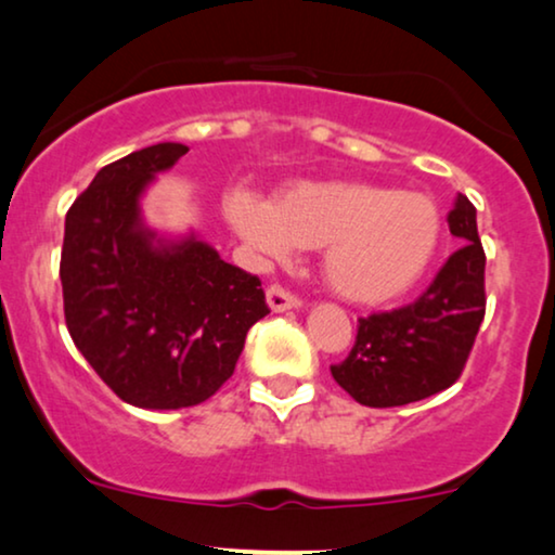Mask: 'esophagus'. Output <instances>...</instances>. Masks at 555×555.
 I'll return each instance as SVG.
<instances>
[{
	"label": "esophagus",
	"instance_id": "34e87169",
	"mask_svg": "<svg viewBox=\"0 0 555 555\" xmlns=\"http://www.w3.org/2000/svg\"><path fill=\"white\" fill-rule=\"evenodd\" d=\"M266 301H269V307L273 309V312H286V309H297L301 305V299L297 297V294L284 289L282 284H271L269 289H266Z\"/></svg>",
	"mask_w": 555,
	"mask_h": 555
}]
</instances>
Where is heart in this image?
I'll return each instance as SVG.
<instances>
[{
  "label": "heart",
  "mask_w": 555,
  "mask_h": 555,
  "mask_svg": "<svg viewBox=\"0 0 555 555\" xmlns=\"http://www.w3.org/2000/svg\"><path fill=\"white\" fill-rule=\"evenodd\" d=\"M225 212L263 258L324 248L330 289L354 305H386L424 276L441 241V212L424 192L371 182H297L266 203L233 192Z\"/></svg>",
  "instance_id": "b5f03b06"
}]
</instances>
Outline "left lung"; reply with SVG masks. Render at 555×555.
Segmentation results:
<instances>
[{"label": "left lung", "mask_w": 555, "mask_h": 555, "mask_svg": "<svg viewBox=\"0 0 555 555\" xmlns=\"http://www.w3.org/2000/svg\"><path fill=\"white\" fill-rule=\"evenodd\" d=\"M447 220L462 248L447 258L416 301L360 317L350 354L330 365L337 386L358 403L393 409L421 401L454 386L467 365L485 320L487 258L467 195H456Z\"/></svg>", "instance_id": "obj_1"}]
</instances>
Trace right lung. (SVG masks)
Instances as JSON below:
<instances>
[{
	"label": "right lung",
	"mask_w": 555,
	"mask_h": 555,
	"mask_svg": "<svg viewBox=\"0 0 555 555\" xmlns=\"http://www.w3.org/2000/svg\"><path fill=\"white\" fill-rule=\"evenodd\" d=\"M182 154L165 142L111 162L65 216V324L99 378L139 409L208 401L271 312L254 273L197 238L154 243L142 225L139 195Z\"/></svg>",
	"instance_id": "obj_1"
}]
</instances>
